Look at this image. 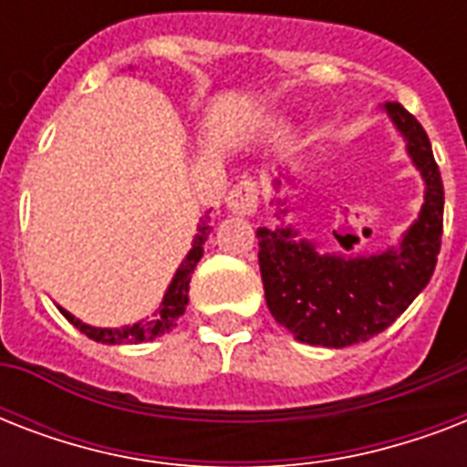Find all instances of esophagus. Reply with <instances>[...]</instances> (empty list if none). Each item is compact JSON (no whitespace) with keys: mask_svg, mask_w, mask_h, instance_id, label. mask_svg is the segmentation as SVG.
Listing matches in <instances>:
<instances>
[{"mask_svg":"<svg viewBox=\"0 0 467 467\" xmlns=\"http://www.w3.org/2000/svg\"><path fill=\"white\" fill-rule=\"evenodd\" d=\"M225 203L234 215H252L259 208V183L252 182V179L234 183L227 193Z\"/></svg>","mask_w":467,"mask_h":467,"instance_id":"34e87169","label":"esophagus"}]
</instances>
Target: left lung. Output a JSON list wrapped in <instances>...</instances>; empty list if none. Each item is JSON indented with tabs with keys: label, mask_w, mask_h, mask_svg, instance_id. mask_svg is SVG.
Masks as SVG:
<instances>
[{
	"label": "left lung",
	"mask_w": 467,
	"mask_h": 467,
	"mask_svg": "<svg viewBox=\"0 0 467 467\" xmlns=\"http://www.w3.org/2000/svg\"><path fill=\"white\" fill-rule=\"evenodd\" d=\"M427 183L424 205L400 242L373 256L322 254L293 227H259V271L271 315L312 347H351L395 322L436 269L443 233V182L427 130L398 101L383 106ZM285 213V211H281Z\"/></svg>",
	"instance_id": "left-lung-1"
}]
</instances>
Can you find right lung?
Instances as JSON below:
<instances>
[{"label": "right lung", "instance_id": "obj_1", "mask_svg": "<svg viewBox=\"0 0 467 467\" xmlns=\"http://www.w3.org/2000/svg\"><path fill=\"white\" fill-rule=\"evenodd\" d=\"M208 234H211V225H208V215H205V220H201V225H198V234L193 237V244H191L189 254H186V259L179 264V269H176L174 278H171V284H169L160 307H157V312L150 319H140V322H135V325L119 327V329H106V327L84 325L82 319H77L75 315H69V312L62 310V307H57V310H60L79 332L87 334L89 339L101 341V344H140V341L157 339L161 334H167L169 329H174L179 317H182L186 306H189L191 274H193L196 264L201 262V256H203V244L205 240H208Z\"/></svg>", "mask_w": 467, "mask_h": 467}]
</instances>
